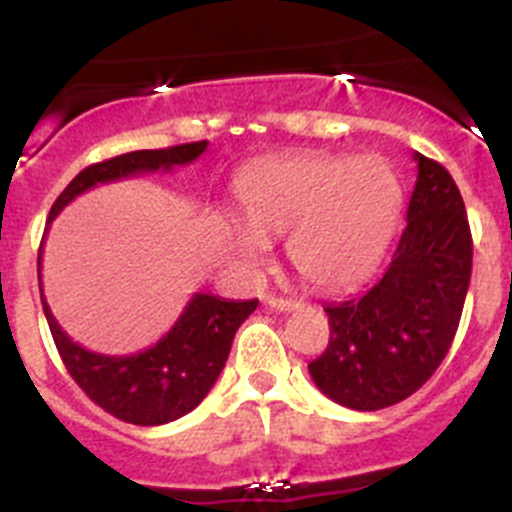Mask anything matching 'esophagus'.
I'll list each match as a JSON object with an SVG mask.
<instances>
[{
	"label": "esophagus",
	"instance_id": "obj_1",
	"mask_svg": "<svg viewBox=\"0 0 512 512\" xmlns=\"http://www.w3.org/2000/svg\"><path fill=\"white\" fill-rule=\"evenodd\" d=\"M269 309H274V311H284V314H289V311L301 309V301H294V299H281V296H271V299H269Z\"/></svg>",
	"mask_w": 512,
	"mask_h": 512
}]
</instances>
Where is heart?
<instances>
[{
  "label": "heart",
  "mask_w": 512,
  "mask_h": 512,
  "mask_svg": "<svg viewBox=\"0 0 512 512\" xmlns=\"http://www.w3.org/2000/svg\"><path fill=\"white\" fill-rule=\"evenodd\" d=\"M402 183L382 158L296 153L241 175L236 206L246 231L233 248L259 264L286 236V256L306 284L349 289L377 271L402 213Z\"/></svg>",
  "instance_id": "heart-1"
}]
</instances>
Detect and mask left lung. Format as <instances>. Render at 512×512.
Returning a JSON list of instances; mask_svg holds the SVG:
<instances>
[{
  "label": "left lung",
  "instance_id": "8db88e82",
  "mask_svg": "<svg viewBox=\"0 0 512 512\" xmlns=\"http://www.w3.org/2000/svg\"><path fill=\"white\" fill-rule=\"evenodd\" d=\"M407 226L382 279L357 299L324 306L329 347L309 364L337 405L384 410L435 374L455 339L472 271V236L452 175L415 153Z\"/></svg>",
  "mask_w": 512,
  "mask_h": 512
}]
</instances>
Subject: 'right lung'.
Returning a JSON list of instances; mask_svg holds the SVG:
<instances>
[{"mask_svg":"<svg viewBox=\"0 0 512 512\" xmlns=\"http://www.w3.org/2000/svg\"><path fill=\"white\" fill-rule=\"evenodd\" d=\"M206 148L208 140H201V143L163 150H135L90 165L77 173L70 186L60 193L50 211V221H55L67 203L100 183H113L140 173H158V170L168 173L175 165H188L201 158ZM42 246L37 259L40 271ZM40 296L57 352L82 392L118 420L143 427L173 422L201 405L226 367L238 326L259 306V299L233 301L213 294H193L178 321L170 326V332L163 334L153 347L128 357H110L80 347L67 337V332H62L42 294V274Z\"/></svg>","mask_w":512,"mask_h":512,"instance_id":"right-lung-1","label":"right lung"}]
</instances>
